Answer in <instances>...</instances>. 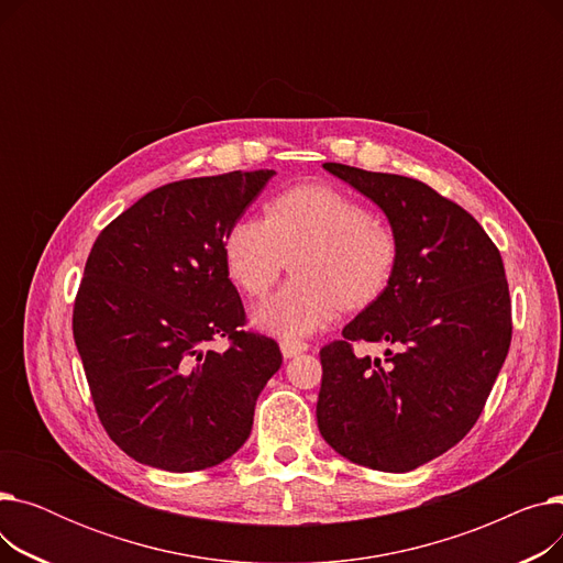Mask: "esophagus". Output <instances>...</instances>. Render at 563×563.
I'll return each mask as SVG.
<instances>
[{"label":"esophagus","instance_id":"34e87169","mask_svg":"<svg viewBox=\"0 0 563 563\" xmlns=\"http://www.w3.org/2000/svg\"><path fill=\"white\" fill-rule=\"evenodd\" d=\"M280 351H283L285 358H297V356H301V353L308 351V344L301 342V340H283Z\"/></svg>","mask_w":563,"mask_h":563}]
</instances>
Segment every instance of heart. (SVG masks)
Masks as SVG:
<instances>
[{"mask_svg": "<svg viewBox=\"0 0 563 563\" xmlns=\"http://www.w3.org/2000/svg\"><path fill=\"white\" fill-rule=\"evenodd\" d=\"M234 285L264 297L291 260L294 280L255 310L260 329L297 340L317 333L340 308L361 310L388 287L399 242L353 196L303 185L276 196L262 219L236 221L223 240Z\"/></svg>", "mask_w": 563, "mask_h": 563, "instance_id": "1", "label": "heart"}]
</instances>
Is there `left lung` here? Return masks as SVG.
Wrapping results in <instances>:
<instances>
[{
    "instance_id": "1",
    "label": "left lung",
    "mask_w": 563,
    "mask_h": 563,
    "mask_svg": "<svg viewBox=\"0 0 563 563\" xmlns=\"http://www.w3.org/2000/svg\"><path fill=\"white\" fill-rule=\"evenodd\" d=\"M386 212L399 257L380 297L319 351L317 424L344 459L408 472L475 427L511 344L505 264L461 205L393 173L323 164ZM358 341L386 343L361 360Z\"/></svg>"
}]
</instances>
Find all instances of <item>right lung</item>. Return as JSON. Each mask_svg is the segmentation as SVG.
<instances>
[{
  "mask_svg": "<svg viewBox=\"0 0 563 563\" xmlns=\"http://www.w3.org/2000/svg\"><path fill=\"white\" fill-rule=\"evenodd\" d=\"M274 170H232L145 194L84 266L73 335L98 418L128 456L168 472L219 465L251 435L283 365L276 340L242 331L223 240ZM223 336L229 349L209 342Z\"/></svg>",
  "mask_w": 563,
  "mask_h": 563,
  "instance_id": "add662e5",
  "label": "right lung"
}]
</instances>
